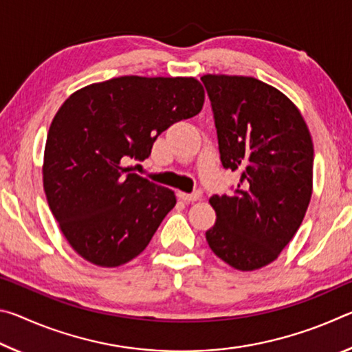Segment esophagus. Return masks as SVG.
Returning <instances> with one entry per match:
<instances>
[{"mask_svg": "<svg viewBox=\"0 0 352 352\" xmlns=\"http://www.w3.org/2000/svg\"><path fill=\"white\" fill-rule=\"evenodd\" d=\"M178 197H180V199L184 200V201H197V200H200V197H201V192H200V190H195V192H192V194L178 192Z\"/></svg>", "mask_w": 352, "mask_h": 352, "instance_id": "obj_1", "label": "esophagus"}]
</instances>
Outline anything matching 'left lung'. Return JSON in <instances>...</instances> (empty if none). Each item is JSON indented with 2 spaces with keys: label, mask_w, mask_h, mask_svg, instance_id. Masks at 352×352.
<instances>
[{
  "label": "left lung",
  "mask_w": 352,
  "mask_h": 352,
  "mask_svg": "<svg viewBox=\"0 0 352 352\" xmlns=\"http://www.w3.org/2000/svg\"><path fill=\"white\" fill-rule=\"evenodd\" d=\"M220 162L239 170L233 195H212L206 231L217 258L239 272L269 265L292 241L312 197L314 144L301 111L278 88L250 76L205 74Z\"/></svg>",
  "instance_id": "obj_1"
}]
</instances>
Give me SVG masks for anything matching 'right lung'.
Instances as JSON below:
<instances>
[{
    "instance_id": "add662e5",
    "label": "right lung",
    "mask_w": 352,
    "mask_h": 352,
    "mask_svg": "<svg viewBox=\"0 0 352 352\" xmlns=\"http://www.w3.org/2000/svg\"><path fill=\"white\" fill-rule=\"evenodd\" d=\"M195 77L121 76L74 91L47 132L43 188L52 216L74 252L98 267H119L142 253L175 206L174 190L133 174L157 136L199 115Z\"/></svg>"
}]
</instances>
